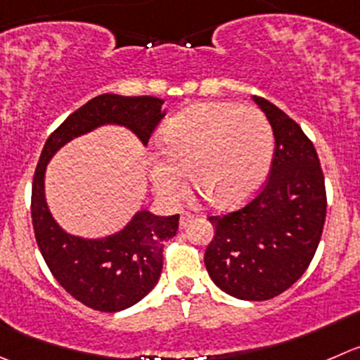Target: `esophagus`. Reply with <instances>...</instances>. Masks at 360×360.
<instances>
[{"label": "esophagus", "instance_id": "1", "mask_svg": "<svg viewBox=\"0 0 360 360\" xmlns=\"http://www.w3.org/2000/svg\"><path fill=\"white\" fill-rule=\"evenodd\" d=\"M193 218H195V216L191 214V212H183V214H181V219H179L181 229H184V226H186L188 223H190Z\"/></svg>", "mask_w": 360, "mask_h": 360}]
</instances>
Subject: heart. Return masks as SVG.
<instances>
[{"label": "heart", "mask_w": 360, "mask_h": 360, "mask_svg": "<svg viewBox=\"0 0 360 360\" xmlns=\"http://www.w3.org/2000/svg\"><path fill=\"white\" fill-rule=\"evenodd\" d=\"M163 151L151 158L153 186L167 200L195 190L218 207L250 200L267 177L274 134L264 112L237 103H197L163 128Z\"/></svg>", "instance_id": "heart-1"}]
</instances>
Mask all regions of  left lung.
<instances>
[{"label": "left lung", "instance_id": "1", "mask_svg": "<svg viewBox=\"0 0 360 360\" xmlns=\"http://www.w3.org/2000/svg\"><path fill=\"white\" fill-rule=\"evenodd\" d=\"M273 127L274 156L264 190L239 211L209 216L216 232L205 269L216 287L243 301L290 288L315 257L326 223V181L315 146L274 103L253 96Z\"/></svg>", "mask_w": 360, "mask_h": 360}]
</instances>
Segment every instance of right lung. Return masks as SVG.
I'll use <instances>...</instances> for the list:
<instances>
[{
  "label": "right lung",
  "mask_w": 360,
  "mask_h": 360,
  "mask_svg": "<svg viewBox=\"0 0 360 360\" xmlns=\"http://www.w3.org/2000/svg\"><path fill=\"white\" fill-rule=\"evenodd\" d=\"M163 116V100L155 96H96L52 131L34 170L31 218L41 257L72 297L98 311H123L155 288L163 269V243L176 236L179 214L158 216L141 209L112 236H73L51 214L45 198V170L63 146L103 124L128 128L146 146Z\"/></svg>",
  "instance_id": "add662e5"
}]
</instances>
